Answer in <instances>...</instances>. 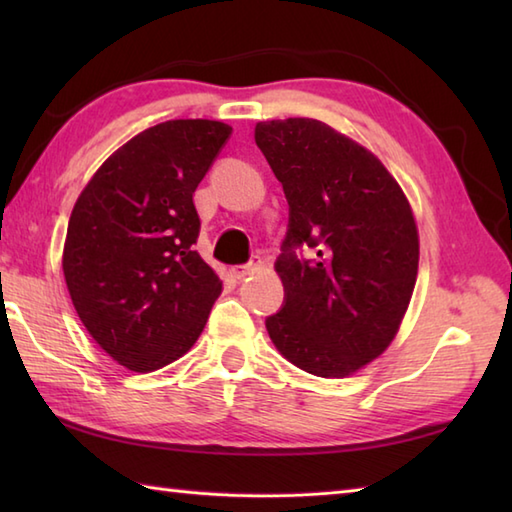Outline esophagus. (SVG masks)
I'll return each mask as SVG.
<instances>
[{"instance_id":"esophagus-1","label":"esophagus","mask_w":512,"mask_h":512,"mask_svg":"<svg viewBox=\"0 0 512 512\" xmlns=\"http://www.w3.org/2000/svg\"><path fill=\"white\" fill-rule=\"evenodd\" d=\"M259 266H262V259H259V257H250V262H248V264L233 266V268H231V275H233L235 279H244L246 275L253 273V270H255V268H259Z\"/></svg>"}]
</instances>
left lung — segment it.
I'll list each match as a JSON object with an SVG mask.
<instances>
[{"label":"left lung","mask_w":512,"mask_h":512,"mask_svg":"<svg viewBox=\"0 0 512 512\" xmlns=\"http://www.w3.org/2000/svg\"><path fill=\"white\" fill-rule=\"evenodd\" d=\"M255 143L288 200L284 303L266 330L303 372L350 376L385 352L416 286L409 202L374 154L314 118L257 123Z\"/></svg>","instance_id":"8db88e82"}]
</instances>
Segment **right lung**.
<instances>
[{
	"label": "right lung",
	"mask_w": 512,
	"mask_h": 512,
	"mask_svg": "<svg viewBox=\"0 0 512 512\" xmlns=\"http://www.w3.org/2000/svg\"><path fill=\"white\" fill-rule=\"evenodd\" d=\"M233 129L167 121L103 162L76 200L63 275L92 339L132 372H154L198 341L222 281L198 255L193 193Z\"/></svg>",
	"instance_id": "right-lung-1"
}]
</instances>
